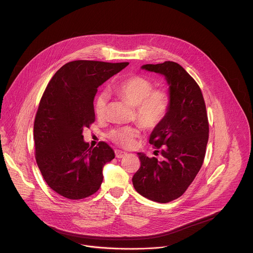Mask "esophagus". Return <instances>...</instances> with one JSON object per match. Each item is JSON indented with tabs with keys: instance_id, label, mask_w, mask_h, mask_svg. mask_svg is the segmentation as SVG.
<instances>
[{
	"instance_id": "34e87169",
	"label": "esophagus",
	"mask_w": 253,
	"mask_h": 253,
	"mask_svg": "<svg viewBox=\"0 0 253 253\" xmlns=\"http://www.w3.org/2000/svg\"><path fill=\"white\" fill-rule=\"evenodd\" d=\"M127 155V153L126 152H123V151H121V150H115V156H116V158H123V157H125Z\"/></svg>"
}]
</instances>
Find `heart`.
<instances>
[{"label":"heart","instance_id":"b5f03b06","mask_svg":"<svg viewBox=\"0 0 253 253\" xmlns=\"http://www.w3.org/2000/svg\"><path fill=\"white\" fill-rule=\"evenodd\" d=\"M114 91L122 98L135 105L134 118L145 129L152 130L159 127L165 120L170 108V97L162 89H154L153 82L144 76H130L113 87ZM108 94L100 92L94 100V112L98 117L106 113ZM140 131L134 126L115 127L108 132L107 136L118 146L132 147Z\"/></svg>","mask_w":253,"mask_h":253}]
</instances>
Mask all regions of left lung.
<instances>
[{
    "instance_id": "8db88e82",
    "label": "left lung",
    "mask_w": 253,
    "mask_h": 253,
    "mask_svg": "<svg viewBox=\"0 0 253 253\" xmlns=\"http://www.w3.org/2000/svg\"><path fill=\"white\" fill-rule=\"evenodd\" d=\"M142 69L165 76L170 108L149 139L163 160L138 153L141 165L132 182L142 196L167 203L186 191L203 164L209 136L206 106L200 87L179 64L166 61Z\"/></svg>"
}]
</instances>
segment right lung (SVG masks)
I'll use <instances>...</instances> for the list:
<instances>
[{
  "instance_id": "right-lung-1",
  "label": "right lung",
  "mask_w": 253,
  "mask_h": 253,
  "mask_svg": "<svg viewBox=\"0 0 253 253\" xmlns=\"http://www.w3.org/2000/svg\"><path fill=\"white\" fill-rule=\"evenodd\" d=\"M128 64L69 62L43 93L34 122L36 162L49 187L65 198L78 200L96 193L103 181V166L115 157L106 142L90 147L83 130L95 122L98 87Z\"/></svg>"
}]
</instances>
